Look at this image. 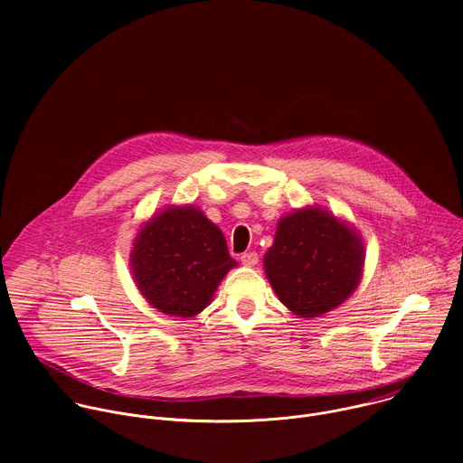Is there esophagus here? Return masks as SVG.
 <instances>
[{
  "instance_id": "obj_1",
  "label": "esophagus",
  "mask_w": 463,
  "mask_h": 463,
  "mask_svg": "<svg viewBox=\"0 0 463 463\" xmlns=\"http://www.w3.org/2000/svg\"><path fill=\"white\" fill-rule=\"evenodd\" d=\"M240 260H241V263L243 266H247V268H252V266H256L258 263V252H243L241 256H240Z\"/></svg>"
}]
</instances>
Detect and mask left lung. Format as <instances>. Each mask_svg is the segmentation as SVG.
I'll list each match as a JSON object with an SVG mask.
<instances>
[{
	"label": "left lung",
	"mask_w": 463,
	"mask_h": 463,
	"mask_svg": "<svg viewBox=\"0 0 463 463\" xmlns=\"http://www.w3.org/2000/svg\"><path fill=\"white\" fill-rule=\"evenodd\" d=\"M364 245L359 232L320 207L298 209L279 222L263 256L280 302L313 318L341 306L359 286Z\"/></svg>",
	"instance_id": "8db88e82"
}]
</instances>
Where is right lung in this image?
<instances>
[{
  "mask_svg": "<svg viewBox=\"0 0 463 463\" xmlns=\"http://www.w3.org/2000/svg\"><path fill=\"white\" fill-rule=\"evenodd\" d=\"M141 295L159 311L188 318L203 311L236 260L223 232L192 205L168 207L141 227L129 254Z\"/></svg>",
  "mask_w": 463,
  "mask_h": 463,
  "instance_id": "1",
  "label": "right lung"
}]
</instances>
